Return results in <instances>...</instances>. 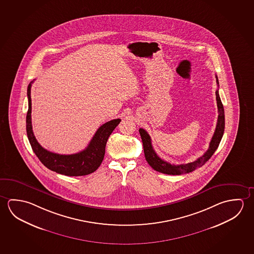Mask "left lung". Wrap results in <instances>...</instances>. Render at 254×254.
<instances>
[{
    "mask_svg": "<svg viewBox=\"0 0 254 254\" xmlns=\"http://www.w3.org/2000/svg\"><path fill=\"white\" fill-rule=\"evenodd\" d=\"M216 80L217 84L219 85L217 76ZM215 94H216L217 106H218V113H219L216 128L212 135V140L210 141L208 150L204 152L202 157L197 158L193 162L182 164V165H171L170 163L163 160L158 157L157 153L155 152V150H153L152 145H151V139H150L149 133H147L144 129H139V133L141 134V141L143 144V150H144L146 160L154 170L158 171L159 173L166 174V175H183V174L190 173L192 171L195 170L196 168L204 166V164L210 159V158L212 157L219 147L221 138L223 136L225 128V114L223 104L220 100L218 90L215 92Z\"/></svg>",
    "mask_w": 254,
    "mask_h": 254,
    "instance_id": "left-lung-1",
    "label": "left lung"
}]
</instances>
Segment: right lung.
I'll return each mask as SVG.
<instances>
[{"mask_svg": "<svg viewBox=\"0 0 254 254\" xmlns=\"http://www.w3.org/2000/svg\"><path fill=\"white\" fill-rule=\"evenodd\" d=\"M33 82L34 81H32L27 87L28 112L26 114V133L35 155L47 168L60 175L81 176L94 173L100 167L101 163L103 162L107 140L117 126L120 124L121 119L108 121L101 126L87 148L80 152L71 155H61L50 152L40 145L33 132L31 119V87Z\"/></svg>", "mask_w": 254, "mask_h": 254, "instance_id": "1", "label": "right lung"}]
</instances>
